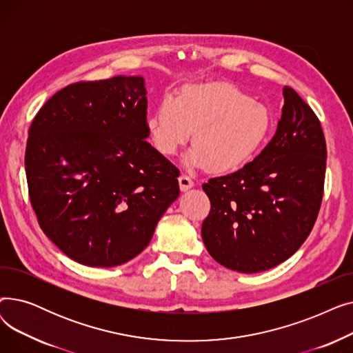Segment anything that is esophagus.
I'll return each mask as SVG.
<instances>
[{"instance_id":"34e87169","label":"esophagus","mask_w":353,"mask_h":353,"mask_svg":"<svg viewBox=\"0 0 353 353\" xmlns=\"http://www.w3.org/2000/svg\"><path fill=\"white\" fill-rule=\"evenodd\" d=\"M179 184H180V189L181 192H186L189 189H192L194 186V181L189 174H181L179 177Z\"/></svg>"}]
</instances>
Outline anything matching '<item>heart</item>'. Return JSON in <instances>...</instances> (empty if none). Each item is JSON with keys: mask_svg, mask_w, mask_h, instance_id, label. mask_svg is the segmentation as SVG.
<instances>
[{"mask_svg": "<svg viewBox=\"0 0 353 353\" xmlns=\"http://www.w3.org/2000/svg\"><path fill=\"white\" fill-rule=\"evenodd\" d=\"M152 144L163 156H174L194 130L190 165L209 164L229 172L249 161L266 141L269 110L229 83L184 85L176 97L164 96L147 119Z\"/></svg>", "mask_w": 353, "mask_h": 353, "instance_id": "b5f03b06", "label": "heart"}]
</instances>
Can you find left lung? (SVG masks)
<instances>
[{
    "label": "left lung",
    "instance_id": "1",
    "mask_svg": "<svg viewBox=\"0 0 353 353\" xmlns=\"http://www.w3.org/2000/svg\"><path fill=\"white\" fill-rule=\"evenodd\" d=\"M276 134L242 169L203 184L210 213L203 242L216 262L256 273L298 250L322 205L326 141L319 119L292 87Z\"/></svg>",
    "mask_w": 353,
    "mask_h": 353
}]
</instances>
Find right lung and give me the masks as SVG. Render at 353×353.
<instances>
[{"mask_svg":"<svg viewBox=\"0 0 353 353\" xmlns=\"http://www.w3.org/2000/svg\"><path fill=\"white\" fill-rule=\"evenodd\" d=\"M145 124L143 77L72 83L35 114L26 148L30 201L72 261H132L179 197L180 172L144 140Z\"/></svg>","mask_w":353,"mask_h":353,"instance_id":"right-lung-1","label":"right lung"}]
</instances>
